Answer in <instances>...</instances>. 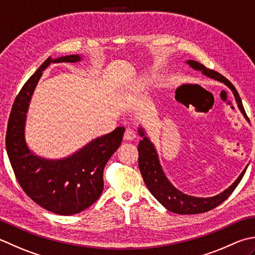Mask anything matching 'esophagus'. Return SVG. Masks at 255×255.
I'll return each mask as SVG.
<instances>
[{
    "mask_svg": "<svg viewBox=\"0 0 255 255\" xmlns=\"http://www.w3.org/2000/svg\"><path fill=\"white\" fill-rule=\"evenodd\" d=\"M124 138L126 139V140H133V139L136 138V132H134V130L131 128H126V130H125L124 133Z\"/></svg>",
    "mask_w": 255,
    "mask_h": 255,
    "instance_id": "34e87169",
    "label": "esophagus"
}]
</instances>
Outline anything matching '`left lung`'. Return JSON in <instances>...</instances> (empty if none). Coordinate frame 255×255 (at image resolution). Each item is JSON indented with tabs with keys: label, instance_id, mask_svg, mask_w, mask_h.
Masks as SVG:
<instances>
[{
	"label": "left lung",
	"instance_id": "left-lung-1",
	"mask_svg": "<svg viewBox=\"0 0 255 255\" xmlns=\"http://www.w3.org/2000/svg\"><path fill=\"white\" fill-rule=\"evenodd\" d=\"M187 63L190 65L192 68L196 69V71H201L206 76L226 84L233 92L240 111L242 112L244 116H247L246 112H244L241 98L239 96L236 87L233 86L232 83L229 81V79L222 76V75L219 74L218 72L209 69L204 66V65L196 61H191L190 59V61H188ZM138 131L139 134L143 137L142 140H140V142L138 144V164L139 170H140L141 176L143 178V181L146 183L147 188L149 189V191L151 192L152 196L156 198L164 208L174 213L198 214L212 210V209L218 207L219 204H221L226 199L230 197V194L234 191V189L237 188L239 182L241 181V179L243 178L248 168L247 167L244 169L237 180L234 181L227 190H224L222 193L218 194V196H214L211 198H197L188 196V194H184L181 191H179L178 189L174 188L170 183V181L168 180L166 174L162 171L160 163H159L158 154L152 142L149 140L148 137L144 136L142 128H139Z\"/></svg>",
	"mask_w": 255,
	"mask_h": 255
}]
</instances>
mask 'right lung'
<instances>
[{
    "label": "right lung",
    "instance_id": "obj_1",
    "mask_svg": "<svg viewBox=\"0 0 255 255\" xmlns=\"http://www.w3.org/2000/svg\"><path fill=\"white\" fill-rule=\"evenodd\" d=\"M81 59L78 55L55 59L49 56L39 66L15 98L5 137L9 162L24 192L38 206L61 216L79 213L101 197L104 168L121 146L125 131L124 127H117L59 160L38 157L28 149L24 136L25 121L42 72L51 63H76Z\"/></svg>",
    "mask_w": 255,
    "mask_h": 255
}]
</instances>
